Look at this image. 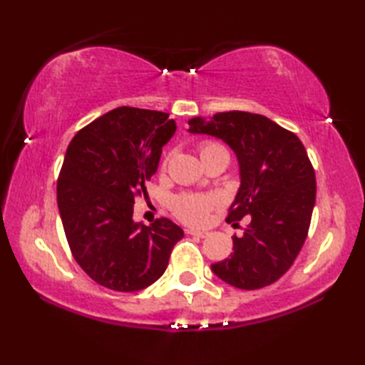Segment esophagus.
Instances as JSON below:
<instances>
[{"instance_id": "obj_1", "label": "esophagus", "mask_w": 365, "mask_h": 365, "mask_svg": "<svg viewBox=\"0 0 365 365\" xmlns=\"http://www.w3.org/2000/svg\"><path fill=\"white\" fill-rule=\"evenodd\" d=\"M187 234L191 237H196V238H205L208 237V232L205 230H196V229H188Z\"/></svg>"}]
</instances>
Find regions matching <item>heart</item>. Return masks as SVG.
I'll return each instance as SVG.
<instances>
[{
	"instance_id": "b5f03b06",
	"label": "heart",
	"mask_w": 365,
	"mask_h": 365,
	"mask_svg": "<svg viewBox=\"0 0 365 365\" xmlns=\"http://www.w3.org/2000/svg\"><path fill=\"white\" fill-rule=\"evenodd\" d=\"M199 155L204 165L208 161L220 157H227L229 152L226 147L216 141H204L199 145ZM218 207V200L213 196L207 195H178L170 202L174 215L178 220L187 224H200L204 222L205 216Z\"/></svg>"
}]
</instances>
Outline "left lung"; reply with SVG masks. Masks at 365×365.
<instances>
[{
  "label": "left lung",
  "mask_w": 365,
  "mask_h": 365,
  "mask_svg": "<svg viewBox=\"0 0 365 365\" xmlns=\"http://www.w3.org/2000/svg\"><path fill=\"white\" fill-rule=\"evenodd\" d=\"M190 133L222 139L235 152L240 183L226 221L250 226L234 235V252L213 273L237 289L255 290L287 273L306 242L315 205V173L292 131L262 114L227 111L210 120L192 118Z\"/></svg>",
  "instance_id": "obj_1"
}]
</instances>
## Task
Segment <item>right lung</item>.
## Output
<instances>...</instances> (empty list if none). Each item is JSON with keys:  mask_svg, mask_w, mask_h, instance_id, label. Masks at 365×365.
Returning a JSON list of instances; mask_svg holds the SVG:
<instances>
[{"mask_svg": "<svg viewBox=\"0 0 365 365\" xmlns=\"http://www.w3.org/2000/svg\"><path fill=\"white\" fill-rule=\"evenodd\" d=\"M168 113L120 106L73 136L58 178V208L76 263L92 281L138 292L165 273L183 230L168 218L133 221L136 196L175 133Z\"/></svg>", "mask_w": 365, "mask_h": 365, "instance_id": "add662e5", "label": "right lung"}]
</instances>
